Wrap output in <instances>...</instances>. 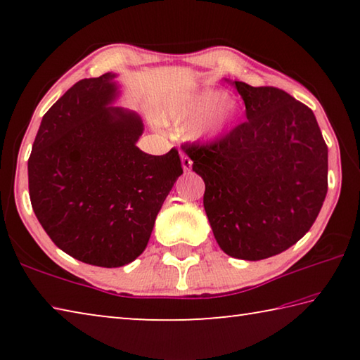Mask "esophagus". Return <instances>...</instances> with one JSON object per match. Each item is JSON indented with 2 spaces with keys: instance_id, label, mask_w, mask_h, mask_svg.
I'll use <instances>...</instances> for the list:
<instances>
[{
  "instance_id": "1",
  "label": "esophagus",
  "mask_w": 360,
  "mask_h": 360,
  "mask_svg": "<svg viewBox=\"0 0 360 360\" xmlns=\"http://www.w3.org/2000/svg\"><path fill=\"white\" fill-rule=\"evenodd\" d=\"M181 162H182V168H184V172H188V169L192 168V160L186 154H181Z\"/></svg>"
}]
</instances>
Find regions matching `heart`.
I'll return each mask as SVG.
<instances>
[{
	"mask_svg": "<svg viewBox=\"0 0 360 360\" xmlns=\"http://www.w3.org/2000/svg\"><path fill=\"white\" fill-rule=\"evenodd\" d=\"M235 117V105L211 89L184 90L173 95L157 114L162 125H193V136L212 138Z\"/></svg>",
	"mask_w": 360,
	"mask_h": 360,
	"instance_id": "heart-1",
	"label": "heart"
}]
</instances>
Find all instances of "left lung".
Wrapping results in <instances>:
<instances>
[{
	"instance_id": "8db88e82",
	"label": "left lung",
	"mask_w": 360,
	"mask_h": 360,
	"mask_svg": "<svg viewBox=\"0 0 360 360\" xmlns=\"http://www.w3.org/2000/svg\"><path fill=\"white\" fill-rule=\"evenodd\" d=\"M233 85L248 120L210 144L181 148L205 181L217 245L230 257L262 260L314 224L327 195V144L311 109L284 90Z\"/></svg>"
}]
</instances>
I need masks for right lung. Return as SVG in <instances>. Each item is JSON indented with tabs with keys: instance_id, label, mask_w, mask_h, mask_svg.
<instances>
[{
	"instance_id": "1",
	"label": "right lung",
	"mask_w": 360,
	"mask_h": 360,
	"mask_svg": "<svg viewBox=\"0 0 360 360\" xmlns=\"http://www.w3.org/2000/svg\"><path fill=\"white\" fill-rule=\"evenodd\" d=\"M115 75L76 82L41 120L28 158L30 200L51 240L89 265L115 268L148 246L182 174L179 152L146 154L143 120L124 108Z\"/></svg>"
}]
</instances>
